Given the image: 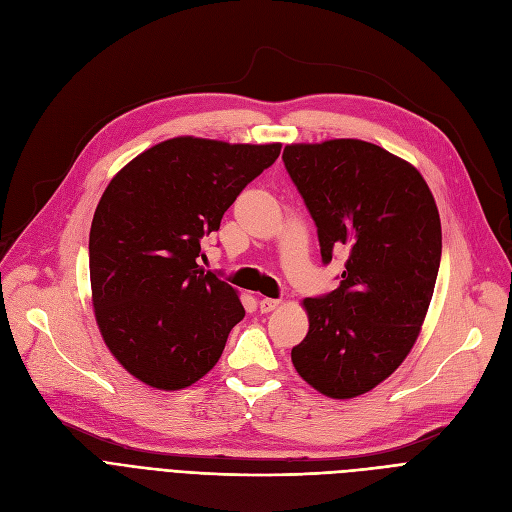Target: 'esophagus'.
<instances>
[{
	"label": "esophagus",
	"mask_w": 512,
	"mask_h": 512,
	"mask_svg": "<svg viewBox=\"0 0 512 512\" xmlns=\"http://www.w3.org/2000/svg\"><path fill=\"white\" fill-rule=\"evenodd\" d=\"M258 307H260V311H262V313H271L273 309H277V307H279V301H275V298H260Z\"/></svg>",
	"instance_id": "obj_1"
}]
</instances>
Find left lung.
Segmentation results:
<instances>
[{"mask_svg": "<svg viewBox=\"0 0 512 512\" xmlns=\"http://www.w3.org/2000/svg\"><path fill=\"white\" fill-rule=\"evenodd\" d=\"M281 158L322 262L349 254L339 288L305 298L309 332L292 362L317 392L354 398L394 373L424 324L443 252L438 209L413 165L362 139L292 144Z\"/></svg>", "mask_w": 512, "mask_h": 512, "instance_id": "left-lung-1", "label": "left lung"}]
</instances>
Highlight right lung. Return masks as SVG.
I'll list each match as a JSON object with an SVG mask.
<instances>
[{
	"label": "right lung",
	"mask_w": 512,
	"mask_h": 512,
	"mask_svg": "<svg viewBox=\"0 0 512 512\" xmlns=\"http://www.w3.org/2000/svg\"><path fill=\"white\" fill-rule=\"evenodd\" d=\"M279 152L281 144L173 137L105 188L88 237L93 307L105 345L139 381L182 390L220 360L245 309L197 264L201 239Z\"/></svg>",
	"instance_id": "right-lung-1"
}]
</instances>
